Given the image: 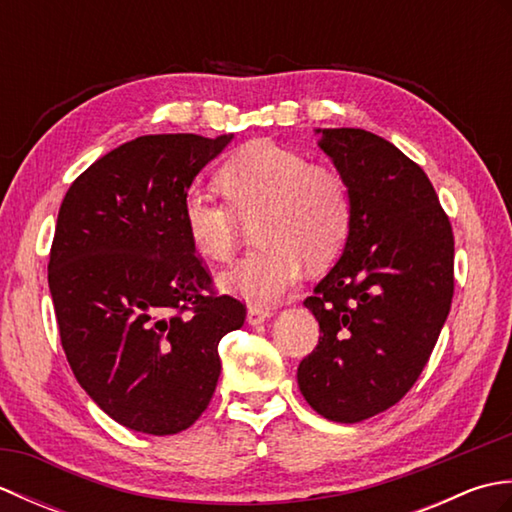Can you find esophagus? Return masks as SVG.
<instances>
[{
	"label": "esophagus",
	"mask_w": 512,
	"mask_h": 512,
	"mask_svg": "<svg viewBox=\"0 0 512 512\" xmlns=\"http://www.w3.org/2000/svg\"><path fill=\"white\" fill-rule=\"evenodd\" d=\"M268 317H270V310H268V308H262V306H250L248 312H246V321H248L250 325L264 323Z\"/></svg>",
	"instance_id": "obj_1"
}]
</instances>
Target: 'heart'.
<instances>
[{
    "mask_svg": "<svg viewBox=\"0 0 512 512\" xmlns=\"http://www.w3.org/2000/svg\"><path fill=\"white\" fill-rule=\"evenodd\" d=\"M229 200L193 187L184 193L182 220L191 244L211 262H231L244 224L259 244L226 270L222 284L253 303H277L297 284L303 262L325 268L341 255L354 222V200L345 176L330 165H312L297 149L257 140L220 169Z\"/></svg>",
    "mask_w": 512,
    "mask_h": 512,
    "instance_id": "1",
    "label": "heart"
}]
</instances>
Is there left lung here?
I'll return each mask as SVG.
<instances>
[{"instance_id":"8db88e82","label":"left lung","mask_w":512,"mask_h":512,"mask_svg":"<svg viewBox=\"0 0 512 512\" xmlns=\"http://www.w3.org/2000/svg\"><path fill=\"white\" fill-rule=\"evenodd\" d=\"M354 200L345 250L306 308L321 336L299 363L308 405L334 422L394 407L427 365L453 299L449 215L416 162L365 129H323Z\"/></svg>"}]
</instances>
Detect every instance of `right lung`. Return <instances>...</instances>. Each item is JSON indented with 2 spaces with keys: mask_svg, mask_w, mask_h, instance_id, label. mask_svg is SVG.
<instances>
[{
  "mask_svg": "<svg viewBox=\"0 0 512 512\" xmlns=\"http://www.w3.org/2000/svg\"><path fill=\"white\" fill-rule=\"evenodd\" d=\"M233 134H151L112 149L65 193L48 284L79 385L123 427L171 436L209 407L217 343L246 306L217 295L182 220L193 178Z\"/></svg>",
  "mask_w": 512,
  "mask_h": 512,
  "instance_id": "obj_1",
  "label": "right lung"
}]
</instances>
